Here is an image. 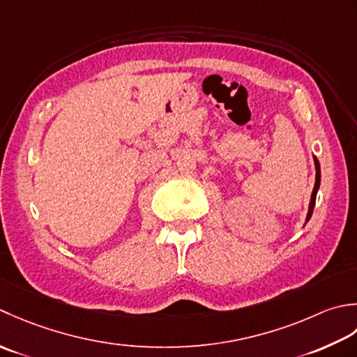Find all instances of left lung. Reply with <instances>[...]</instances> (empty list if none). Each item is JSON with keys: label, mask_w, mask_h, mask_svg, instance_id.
<instances>
[{"label": "left lung", "mask_w": 357, "mask_h": 357, "mask_svg": "<svg viewBox=\"0 0 357 357\" xmlns=\"http://www.w3.org/2000/svg\"><path fill=\"white\" fill-rule=\"evenodd\" d=\"M314 165H316V183H314V189H312L311 194V202H310V209H308V215H307V222L310 220V217L312 214V209H314V203H316V194L317 189L321 186V165H319V160L314 157Z\"/></svg>", "instance_id": "8db88e82"}]
</instances>
